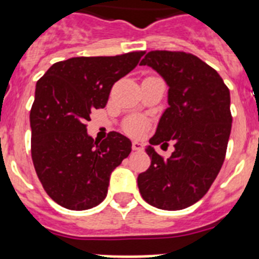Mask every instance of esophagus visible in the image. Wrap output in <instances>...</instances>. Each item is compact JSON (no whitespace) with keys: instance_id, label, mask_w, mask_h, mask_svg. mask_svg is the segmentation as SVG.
<instances>
[{"instance_id":"34e87169","label":"esophagus","mask_w":259,"mask_h":259,"mask_svg":"<svg viewBox=\"0 0 259 259\" xmlns=\"http://www.w3.org/2000/svg\"><path fill=\"white\" fill-rule=\"evenodd\" d=\"M132 149L140 152V150H143V144L139 143V141H134V143H132Z\"/></svg>"}]
</instances>
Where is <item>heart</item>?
<instances>
[{
  "label": "heart",
  "mask_w": 259,
  "mask_h": 259,
  "mask_svg": "<svg viewBox=\"0 0 259 259\" xmlns=\"http://www.w3.org/2000/svg\"><path fill=\"white\" fill-rule=\"evenodd\" d=\"M145 127H146V122L144 120L143 118L131 119V120H128L127 125H125L127 131L130 132V134H132V135L141 134V132L145 130Z\"/></svg>",
  "instance_id": "b5f03b06"
}]
</instances>
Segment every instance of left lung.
I'll use <instances>...</instances> for the list:
<instances>
[{"mask_svg":"<svg viewBox=\"0 0 259 259\" xmlns=\"http://www.w3.org/2000/svg\"><path fill=\"white\" fill-rule=\"evenodd\" d=\"M168 85V107L145 152L150 167L137 178L141 196L162 210H182L206 194L226 157L232 125L230 89L212 67L184 52L153 50L140 62ZM174 140L176 150L163 160L154 145Z\"/></svg>","mask_w":259,"mask_h":259,"instance_id":"8db88e82","label":"left lung"}]
</instances>
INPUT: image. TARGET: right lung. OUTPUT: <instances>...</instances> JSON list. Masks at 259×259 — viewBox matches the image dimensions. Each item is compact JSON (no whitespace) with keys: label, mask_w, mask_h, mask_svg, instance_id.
Masks as SVG:
<instances>
[{"label":"right lung","mask_w":259,"mask_h":259,"mask_svg":"<svg viewBox=\"0 0 259 259\" xmlns=\"http://www.w3.org/2000/svg\"><path fill=\"white\" fill-rule=\"evenodd\" d=\"M145 52L115 57H75L57 62L36 84L31 154L53 201L68 210L97 206L110 175L131 153V141L110 132L104 141L87 134L95 109L106 106L114 83L137 66Z\"/></svg>","instance_id":"right-lung-1"}]
</instances>
